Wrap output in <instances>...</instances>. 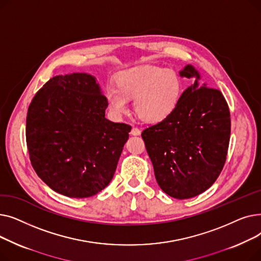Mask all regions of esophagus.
Listing matches in <instances>:
<instances>
[{"label": "esophagus", "mask_w": 261, "mask_h": 261, "mask_svg": "<svg viewBox=\"0 0 261 261\" xmlns=\"http://www.w3.org/2000/svg\"><path fill=\"white\" fill-rule=\"evenodd\" d=\"M132 135H140L141 134V130L139 129V128H136V127H133L132 129H131V132H130Z\"/></svg>", "instance_id": "esophagus-1"}]
</instances>
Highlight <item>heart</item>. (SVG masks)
<instances>
[{"label": "heart", "instance_id": "1", "mask_svg": "<svg viewBox=\"0 0 261 261\" xmlns=\"http://www.w3.org/2000/svg\"><path fill=\"white\" fill-rule=\"evenodd\" d=\"M183 85L172 70L158 66H139L122 71L117 87L106 90L110 110L116 116L126 114L129 99L134 98V111L143 120L151 123L167 119L180 102Z\"/></svg>", "mask_w": 261, "mask_h": 261}]
</instances>
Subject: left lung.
Listing matches in <instances>:
<instances>
[{
    "instance_id": "1",
    "label": "left lung",
    "mask_w": 261,
    "mask_h": 261,
    "mask_svg": "<svg viewBox=\"0 0 261 261\" xmlns=\"http://www.w3.org/2000/svg\"><path fill=\"white\" fill-rule=\"evenodd\" d=\"M180 76L195 78V84L183 92L175 111L146 128L142 138L159 186L182 200L204 193L222 171L230 115L222 93L201 85V75L193 65L187 64Z\"/></svg>"
}]
</instances>
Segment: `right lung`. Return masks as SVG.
<instances>
[{
  "label": "right lung",
  "instance_id": "add662e5",
  "mask_svg": "<svg viewBox=\"0 0 261 261\" xmlns=\"http://www.w3.org/2000/svg\"><path fill=\"white\" fill-rule=\"evenodd\" d=\"M107 107L87 73L55 76L35 95L26 143L36 173L54 191L88 198L111 182L131 126L107 119Z\"/></svg>",
  "mask_w": 261,
  "mask_h": 261
}]
</instances>
